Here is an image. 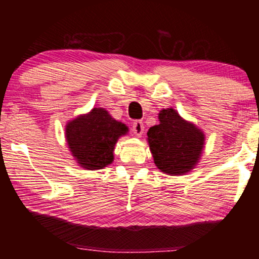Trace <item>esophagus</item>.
I'll return each instance as SVG.
<instances>
[{"label": "esophagus", "instance_id": "1", "mask_svg": "<svg viewBox=\"0 0 259 259\" xmlns=\"http://www.w3.org/2000/svg\"><path fill=\"white\" fill-rule=\"evenodd\" d=\"M144 128H145V126H144V123H143V121H141V120H137V121L133 122L132 132H133L134 134H136L137 137H141V136H143Z\"/></svg>", "mask_w": 259, "mask_h": 259}]
</instances>
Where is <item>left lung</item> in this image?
I'll use <instances>...</instances> for the list:
<instances>
[{
    "mask_svg": "<svg viewBox=\"0 0 259 259\" xmlns=\"http://www.w3.org/2000/svg\"><path fill=\"white\" fill-rule=\"evenodd\" d=\"M159 125L148 130V144L159 169L171 176L189 172L199 160L204 134L175 109L159 113Z\"/></svg>",
    "mask_w": 259,
    "mask_h": 259,
    "instance_id": "obj_1",
    "label": "left lung"
}]
</instances>
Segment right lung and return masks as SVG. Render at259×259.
<instances>
[{
	"mask_svg": "<svg viewBox=\"0 0 259 259\" xmlns=\"http://www.w3.org/2000/svg\"><path fill=\"white\" fill-rule=\"evenodd\" d=\"M127 131L106 109L93 108L67 125L66 138L70 152L82 167L100 169L113 161L114 145Z\"/></svg>",
	"mask_w": 259,
	"mask_h": 259,
	"instance_id": "right-lung-1",
	"label": "right lung"
}]
</instances>
